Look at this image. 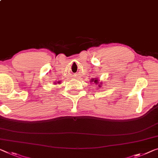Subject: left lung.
<instances>
[{
  "mask_svg": "<svg viewBox=\"0 0 158 158\" xmlns=\"http://www.w3.org/2000/svg\"><path fill=\"white\" fill-rule=\"evenodd\" d=\"M90 82H94V83H95L96 84H98L97 88H102V86H103V85H102V81L99 82V80L98 79V78L91 79L90 80Z\"/></svg>",
  "mask_w": 158,
  "mask_h": 158,
  "instance_id": "obj_1",
  "label": "left lung"
}]
</instances>
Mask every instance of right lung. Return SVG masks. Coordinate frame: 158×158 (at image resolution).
<instances>
[{"instance_id": "add662e5", "label": "right lung", "mask_w": 158, "mask_h": 158, "mask_svg": "<svg viewBox=\"0 0 158 158\" xmlns=\"http://www.w3.org/2000/svg\"><path fill=\"white\" fill-rule=\"evenodd\" d=\"M60 83H61V81H58L55 82V84H60Z\"/></svg>"}]
</instances>
